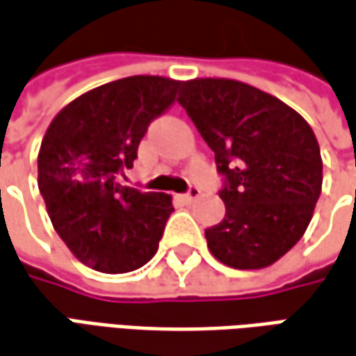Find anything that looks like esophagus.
Wrapping results in <instances>:
<instances>
[{
	"instance_id": "obj_1",
	"label": "esophagus",
	"mask_w": 356,
	"mask_h": 356,
	"mask_svg": "<svg viewBox=\"0 0 356 356\" xmlns=\"http://www.w3.org/2000/svg\"><path fill=\"white\" fill-rule=\"evenodd\" d=\"M200 195H202V192H200V188H195V186H192V188L188 190V193L184 195V200H186V202H188V203H192V202H195V200H197Z\"/></svg>"
}]
</instances>
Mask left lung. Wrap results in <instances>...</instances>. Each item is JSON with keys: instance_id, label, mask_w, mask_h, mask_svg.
<instances>
[{"instance_id": "obj_1", "label": "left lung", "mask_w": 356, "mask_h": 356, "mask_svg": "<svg viewBox=\"0 0 356 356\" xmlns=\"http://www.w3.org/2000/svg\"><path fill=\"white\" fill-rule=\"evenodd\" d=\"M178 102L215 153L225 219L205 230L225 266L264 269L295 246L322 193L312 127L269 92L234 79L182 81Z\"/></svg>"}]
</instances>
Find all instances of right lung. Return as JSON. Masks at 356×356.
I'll return each instance as SVG.
<instances>
[{"instance_id": "1", "label": "right lung", "mask_w": 356, "mask_h": 356, "mask_svg": "<svg viewBox=\"0 0 356 356\" xmlns=\"http://www.w3.org/2000/svg\"><path fill=\"white\" fill-rule=\"evenodd\" d=\"M180 85L161 75L100 85L61 108L44 134L38 190L48 217L71 254L95 271H136L159 250L172 197L122 186L118 176L134 166L147 126Z\"/></svg>"}]
</instances>
